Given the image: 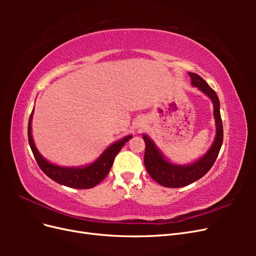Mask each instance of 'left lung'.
Instances as JSON below:
<instances>
[{"instance_id": "obj_1", "label": "left lung", "mask_w": 256, "mask_h": 256, "mask_svg": "<svg viewBox=\"0 0 256 256\" xmlns=\"http://www.w3.org/2000/svg\"><path fill=\"white\" fill-rule=\"evenodd\" d=\"M189 76L193 86L202 90L212 102L216 134L214 141L208 152L202 158L189 166H177L168 162L150 138L146 134H143V140L145 142L144 164L147 172L154 182L168 188L184 187L202 178L214 166L223 142V126L218 96L202 76L193 72H189Z\"/></svg>"}]
</instances>
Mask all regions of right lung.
Returning a JSON list of instances; mask_svg holds the SVG:
<instances>
[{"label": "right lung", "instance_id": "1", "mask_svg": "<svg viewBox=\"0 0 256 256\" xmlns=\"http://www.w3.org/2000/svg\"><path fill=\"white\" fill-rule=\"evenodd\" d=\"M33 112L34 111L30 113L28 120V138L36 162L42 168V171L49 178H51L52 180L74 189H90L97 186L99 182H102L112 168L116 154L122 148L125 143H127L132 138V136H127L122 138V140L113 143L100 154V157L96 161L86 166L67 168L56 166L46 160L40 152L37 150L34 144L32 136V126H30L32 125Z\"/></svg>", "mask_w": 256, "mask_h": 256}]
</instances>
